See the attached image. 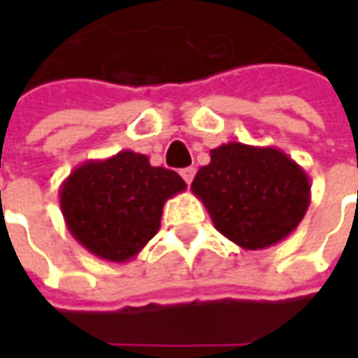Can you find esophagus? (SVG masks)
Listing matches in <instances>:
<instances>
[{
    "label": "esophagus",
    "instance_id": "esophagus-1",
    "mask_svg": "<svg viewBox=\"0 0 358 358\" xmlns=\"http://www.w3.org/2000/svg\"><path fill=\"white\" fill-rule=\"evenodd\" d=\"M180 174H182V178H184V182H186V184H192V180H194V176H195V169L187 166V169H182V171H180Z\"/></svg>",
    "mask_w": 358,
    "mask_h": 358
}]
</instances>
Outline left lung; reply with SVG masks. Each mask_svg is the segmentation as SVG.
Instances as JSON below:
<instances>
[{
    "mask_svg": "<svg viewBox=\"0 0 358 358\" xmlns=\"http://www.w3.org/2000/svg\"><path fill=\"white\" fill-rule=\"evenodd\" d=\"M213 224L241 249H266L299 226L310 205V182L276 148L228 141L210 149V163L192 182Z\"/></svg>",
    "mask_w": 358,
    "mask_h": 358,
    "instance_id": "obj_1",
    "label": "left lung"
}]
</instances>
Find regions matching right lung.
<instances>
[{"mask_svg": "<svg viewBox=\"0 0 358 358\" xmlns=\"http://www.w3.org/2000/svg\"><path fill=\"white\" fill-rule=\"evenodd\" d=\"M184 189L176 172L151 166L148 157L126 149L76 166L61 184L59 203L82 248L110 263H126L159 232L166 199Z\"/></svg>", "mask_w": 358, "mask_h": 358, "instance_id": "right-lung-1", "label": "right lung"}]
</instances>
